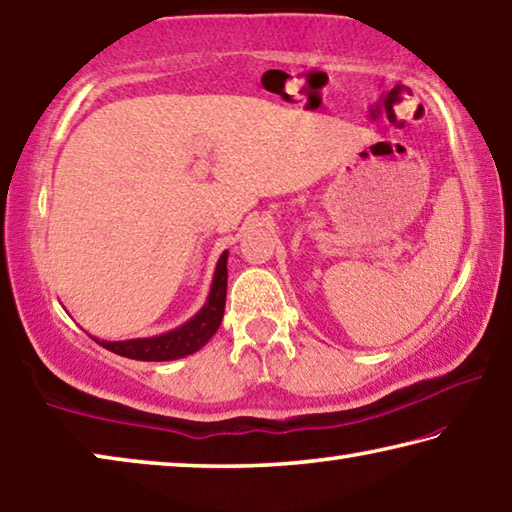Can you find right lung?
I'll list each match as a JSON object with an SVG mask.
<instances>
[{"label": "right lung", "instance_id": "1", "mask_svg": "<svg viewBox=\"0 0 512 512\" xmlns=\"http://www.w3.org/2000/svg\"><path fill=\"white\" fill-rule=\"evenodd\" d=\"M226 258H229V251H224L220 261H217L213 286L211 292H208L206 304L201 306V311L195 317H190L186 324H181L179 329L154 335V338H136L122 342L97 340L99 345L113 351V354L133 360H174L195 354V351H199L213 338L222 324L226 301Z\"/></svg>", "mask_w": 512, "mask_h": 512}]
</instances>
